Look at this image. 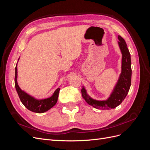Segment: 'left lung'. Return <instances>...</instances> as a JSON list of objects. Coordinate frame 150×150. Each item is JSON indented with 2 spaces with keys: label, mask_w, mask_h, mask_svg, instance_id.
<instances>
[{
  "label": "left lung",
  "mask_w": 150,
  "mask_h": 150,
  "mask_svg": "<svg viewBox=\"0 0 150 150\" xmlns=\"http://www.w3.org/2000/svg\"><path fill=\"white\" fill-rule=\"evenodd\" d=\"M118 45L122 54L121 72L112 92L106 100L98 101L91 98L87 94L86 89H81L83 98L89 105L97 109L110 110L119 106L128 94L131 81V56L126 43L123 38L118 35Z\"/></svg>",
  "instance_id": "obj_1"
}]
</instances>
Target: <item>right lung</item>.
<instances>
[{
  "instance_id": "1",
  "label": "right lung",
  "mask_w": 150,
  "mask_h": 150,
  "mask_svg": "<svg viewBox=\"0 0 150 150\" xmlns=\"http://www.w3.org/2000/svg\"><path fill=\"white\" fill-rule=\"evenodd\" d=\"M18 59V61H19ZM17 63L16 66L15 71V86L17 92L19 97L21 99L22 103L24 104V106L28 108L29 110L37 112V113H42L48 111L50 109L52 108L57 101V99L59 96V93L60 88H58L54 93L52 96L50 98L44 99H37L34 97L30 96L27 94L24 91H22L18 85L17 83Z\"/></svg>"
}]
</instances>
